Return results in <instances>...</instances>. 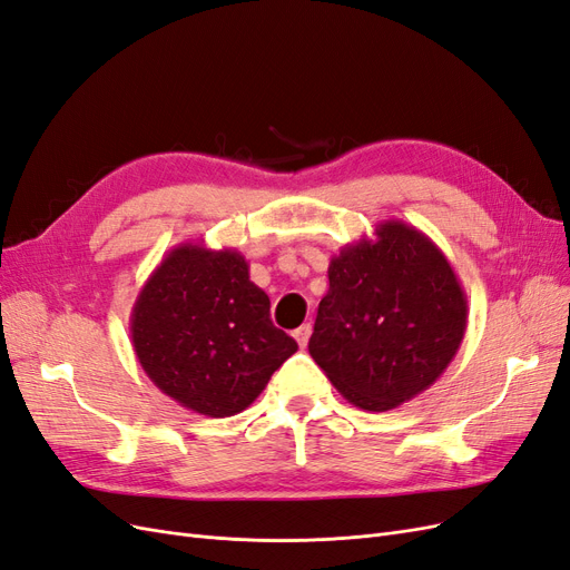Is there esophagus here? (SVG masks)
I'll return each mask as SVG.
<instances>
[{
	"instance_id": "obj_1",
	"label": "esophagus",
	"mask_w": 570,
	"mask_h": 570,
	"mask_svg": "<svg viewBox=\"0 0 570 570\" xmlns=\"http://www.w3.org/2000/svg\"><path fill=\"white\" fill-rule=\"evenodd\" d=\"M292 337H295L299 347L304 350V347H306V342H308V337H312V323H304V325H299L297 331L292 333Z\"/></svg>"
}]
</instances>
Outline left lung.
<instances>
[{
    "instance_id": "left-lung-1",
    "label": "left lung",
    "mask_w": 570,
    "mask_h": 570,
    "mask_svg": "<svg viewBox=\"0 0 570 570\" xmlns=\"http://www.w3.org/2000/svg\"><path fill=\"white\" fill-rule=\"evenodd\" d=\"M344 245L327 266L308 354L335 390L364 411H390L452 364L469 302L442 249L404 220Z\"/></svg>"
}]
</instances>
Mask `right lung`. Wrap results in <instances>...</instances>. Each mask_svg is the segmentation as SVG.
Wrapping results in <instances>:
<instances>
[{"label":"right lung","mask_w":570,"mask_h":570,"mask_svg":"<svg viewBox=\"0 0 570 570\" xmlns=\"http://www.w3.org/2000/svg\"><path fill=\"white\" fill-rule=\"evenodd\" d=\"M149 381L202 416L245 411L297 342L271 321V299L237 249L183 243L151 271L130 314Z\"/></svg>","instance_id":"right-lung-1"}]
</instances>
